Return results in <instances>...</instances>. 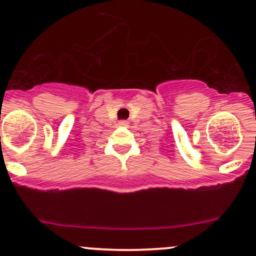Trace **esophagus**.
<instances>
[{"mask_svg":"<svg viewBox=\"0 0 256 256\" xmlns=\"http://www.w3.org/2000/svg\"><path fill=\"white\" fill-rule=\"evenodd\" d=\"M118 124H119V126H128V122H126V120H120Z\"/></svg>","mask_w":256,"mask_h":256,"instance_id":"1","label":"esophagus"}]
</instances>
